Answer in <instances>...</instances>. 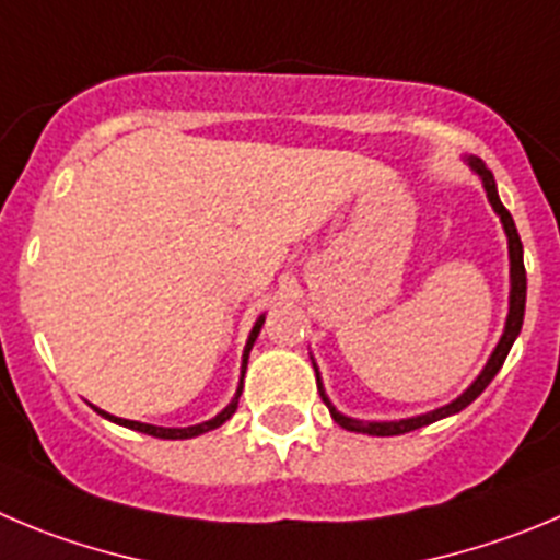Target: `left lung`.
Returning <instances> with one entry per match:
<instances>
[{
    "mask_svg": "<svg viewBox=\"0 0 560 560\" xmlns=\"http://www.w3.org/2000/svg\"><path fill=\"white\" fill-rule=\"evenodd\" d=\"M467 165L475 171V174L480 176V182H483L486 198H489L492 209L500 215V223H503V229H505V237H509L511 292H509V317H505L503 337H500L498 348H494V351H492V357H489L486 368L480 370L478 378H475L472 384H469L467 389H464L456 400H451V404H447V406H439V409H433V411H425V415L406 417V420H357V417H348V415H342V411H337V406H334L331 400H328L326 389H323V381H320V370H317V362H315V359H312V368H315V375H317V392H320L323 404H326L328 411H331L334 422H337V425H342L345 431L368 433V436H398V433L417 431V428H422V425H431V422L445 420V417H451V415H458V411L467 409V406L472 404L475 398H478V395L486 389V386L492 384V378L500 373V368H503L505 357H509L511 345H514V339L520 337L522 320H525V295H527V276H525V262H522V240H520V234H516L514 218H511V212L503 207V201H500L498 185H494L492 171L486 168L483 160H478V156H467Z\"/></svg>",
    "mask_w": 560,
    "mask_h": 560,
    "instance_id": "8db88e82",
    "label": "left lung"
}]
</instances>
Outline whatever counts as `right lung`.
<instances>
[{"instance_id":"add662e5","label":"right lung","mask_w":560,"mask_h":560,"mask_svg":"<svg viewBox=\"0 0 560 560\" xmlns=\"http://www.w3.org/2000/svg\"><path fill=\"white\" fill-rule=\"evenodd\" d=\"M262 323H265V315L256 317L254 328H250L248 334V342H245V351H243V368H240V384H237V392H234V398L232 404L226 406V409L221 411V415H215L212 420L207 422H198V425H187V428H162V425H149V422H138V420H121V417H115V415H107V411L102 409H93L98 411V415L104 417V420L115 422V425H124V428H132V431H140V433H149V436H156V439H192V436H201V433L207 431H215V428H221L223 422L229 420V417L237 411V404H240V392H243V378H245V368H248V353L250 348H254L256 337H259V331H262Z\"/></svg>"}]
</instances>
